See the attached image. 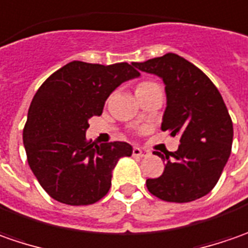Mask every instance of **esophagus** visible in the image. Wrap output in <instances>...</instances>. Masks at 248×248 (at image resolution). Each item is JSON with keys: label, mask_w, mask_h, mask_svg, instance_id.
I'll list each match as a JSON object with an SVG mask.
<instances>
[{"label": "esophagus", "mask_w": 248, "mask_h": 248, "mask_svg": "<svg viewBox=\"0 0 248 248\" xmlns=\"http://www.w3.org/2000/svg\"><path fill=\"white\" fill-rule=\"evenodd\" d=\"M133 155H134V156H141V158H144V156H148L150 152L147 150H142L140 147H134V148H133Z\"/></svg>", "instance_id": "34e87169"}]
</instances>
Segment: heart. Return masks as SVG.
Instances as JSON below:
<instances>
[{"label": "heart", "mask_w": 248, "mask_h": 248, "mask_svg": "<svg viewBox=\"0 0 248 248\" xmlns=\"http://www.w3.org/2000/svg\"><path fill=\"white\" fill-rule=\"evenodd\" d=\"M152 85H156V83H154V82H141V83H139L137 85V89H136V92H139V90H142V89H147V88H150V86H152Z\"/></svg>", "instance_id": "obj_1"}]
</instances>
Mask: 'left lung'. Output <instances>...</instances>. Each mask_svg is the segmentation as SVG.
Listing matches in <instances>:
<instances>
[{"label": "left lung", "instance_id": "8db88e82", "mask_svg": "<svg viewBox=\"0 0 248 248\" xmlns=\"http://www.w3.org/2000/svg\"><path fill=\"white\" fill-rule=\"evenodd\" d=\"M165 82L167 107L162 130L180 134L175 152L162 155L163 174L148 178L147 188L166 202L186 203L216 186L232 151L233 124L221 93L196 65L175 53L133 63Z\"/></svg>", "mask_w": 248, "mask_h": 248}]
</instances>
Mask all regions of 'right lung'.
I'll list each match as a JSON object with an SVG mask.
<instances>
[{
	"mask_svg": "<svg viewBox=\"0 0 248 248\" xmlns=\"http://www.w3.org/2000/svg\"><path fill=\"white\" fill-rule=\"evenodd\" d=\"M140 73L133 64L71 62L41 85L23 129L27 162L41 186L70 206L93 204L111 188L112 170L133 148L124 141L94 144L86 139L93 115H101L114 90Z\"/></svg>",
	"mask_w": 248,
	"mask_h": 248,
	"instance_id": "right-lung-1",
	"label": "right lung"
}]
</instances>
